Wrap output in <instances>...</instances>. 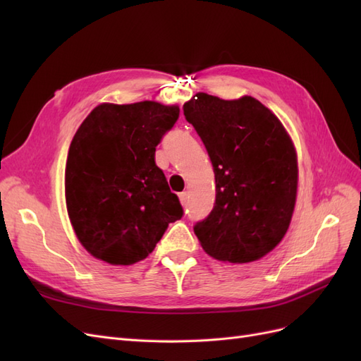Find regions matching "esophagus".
I'll return each mask as SVG.
<instances>
[{"label":"esophagus","instance_id":"obj_1","mask_svg":"<svg viewBox=\"0 0 361 361\" xmlns=\"http://www.w3.org/2000/svg\"><path fill=\"white\" fill-rule=\"evenodd\" d=\"M179 200H180V203L185 206L188 203V192L187 191H183V192H180L179 194Z\"/></svg>","mask_w":361,"mask_h":361}]
</instances>
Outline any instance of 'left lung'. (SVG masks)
<instances>
[{
    "instance_id": "8db88e82",
    "label": "left lung",
    "mask_w": 361,
    "mask_h": 361,
    "mask_svg": "<svg viewBox=\"0 0 361 361\" xmlns=\"http://www.w3.org/2000/svg\"><path fill=\"white\" fill-rule=\"evenodd\" d=\"M183 114L215 174L214 209L194 226L195 236L218 260L264 257L286 235L297 200V154L285 126L251 96L224 101L197 93Z\"/></svg>"
}]
</instances>
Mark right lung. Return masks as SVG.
Masks as SVG:
<instances>
[{"label": "right lung", "mask_w": 361, "mask_h": 361, "mask_svg": "<svg viewBox=\"0 0 361 361\" xmlns=\"http://www.w3.org/2000/svg\"><path fill=\"white\" fill-rule=\"evenodd\" d=\"M178 105L143 101L101 104L85 117L69 147L64 190L78 241L96 259L133 265L154 251L183 209L155 164Z\"/></svg>", "instance_id": "1"}]
</instances>
